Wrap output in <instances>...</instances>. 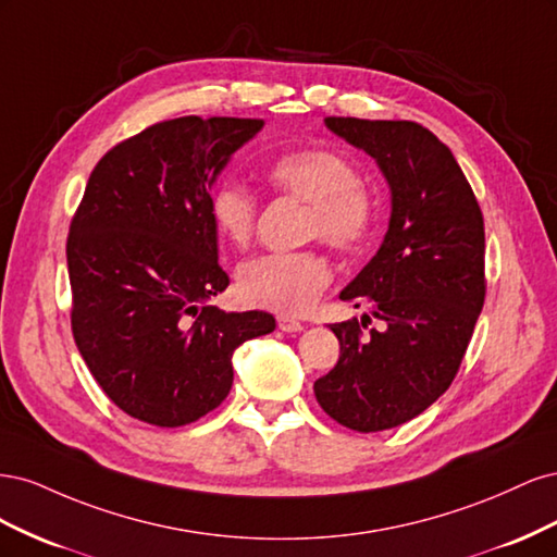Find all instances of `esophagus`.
<instances>
[{"instance_id":"34e87169","label":"esophagus","mask_w":557,"mask_h":557,"mask_svg":"<svg viewBox=\"0 0 557 557\" xmlns=\"http://www.w3.org/2000/svg\"><path fill=\"white\" fill-rule=\"evenodd\" d=\"M276 323H278V330H283V332H299L301 330L299 320H295L290 315H278Z\"/></svg>"}]
</instances>
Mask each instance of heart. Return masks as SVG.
<instances>
[{"label":"heart","mask_w":557,"mask_h":557,"mask_svg":"<svg viewBox=\"0 0 557 557\" xmlns=\"http://www.w3.org/2000/svg\"><path fill=\"white\" fill-rule=\"evenodd\" d=\"M281 197L305 201V239H320L336 252L352 256L364 248L376 223V195L356 176L352 164L330 146H299L278 153L264 170ZM209 211L215 230L232 246L252 242L258 199L239 183H221L211 193ZM332 269L315 250L269 252L239 269L237 290L250 307L281 315L307 313L327 288Z\"/></svg>","instance_id":"b5f03b06"}]
</instances>
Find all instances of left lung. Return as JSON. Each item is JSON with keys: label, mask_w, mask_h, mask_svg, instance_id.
<instances>
[{"label": "left lung", "mask_w": 557, "mask_h": 557, "mask_svg": "<svg viewBox=\"0 0 557 557\" xmlns=\"http://www.w3.org/2000/svg\"><path fill=\"white\" fill-rule=\"evenodd\" d=\"M372 156L393 193L376 256L342 290L372 318L330 330L339 362L313 383L323 411L356 432L397 428L440 399L458 374L485 299V230L479 201L450 148L411 121L325 117Z\"/></svg>", "instance_id": "8db88e82"}]
</instances>
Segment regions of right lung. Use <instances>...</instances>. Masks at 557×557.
Returning a JSON list of instances; mask_svg holds the SVG:
<instances>
[{"label":"right lung","instance_id":"1","mask_svg":"<svg viewBox=\"0 0 557 557\" xmlns=\"http://www.w3.org/2000/svg\"><path fill=\"white\" fill-rule=\"evenodd\" d=\"M260 117L183 115L115 144L97 162L66 237L72 332L90 374L127 416L181 428L221 404L232 352L274 332L264 311L209 305L218 262L211 185Z\"/></svg>","mask_w":557,"mask_h":557}]
</instances>
